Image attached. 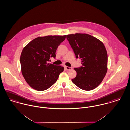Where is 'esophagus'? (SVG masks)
<instances>
[{"label": "esophagus", "mask_w": 130, "mask_h": 130, "mask_svg": "<svg viewBox=\"0 0 130 130\" xmlns=\"http://www.w3.org/2000/svg\"><path fill=\"white\" fill-rule=\"evenodd\" d=\"M64 68H65V69H66V70H67V71L71 70V69H72L71 67H68V66H64Z\"/></svg>", "instance_id": "esophagus-1"}]
</instances>
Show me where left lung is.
I'll return each mask as SVG.
<instances>
[{
  "label": "left lung",
  "instance_id": "obj_1",
  "mask_svg": "<svg viewBox=\"0 0 130 130\" xmlns=\"http://www.w3.org/2000/svg\"><path fill=\"white\" fill-rule=\"evenodd\" d=\"M67 39L76 58L80 59L83 64L74 68L77 75L72 82L83 90L94 89L102 82L107 71L108 56L103 43L87 34L67 35Z\"/></svg>",
  "mask_w": 130,
  "mask_h": 130
}]
</instances>
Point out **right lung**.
Returning <instances> with one entry per match:
<instances>
[{
  "label": "right lung",
  "instance_id": "add662e5",
  "mask_svg": "<svg viewBox=\"0 0 130 130\" xmlns=\"http://www.w3.org/2000/svg\"><path fill=\"white\" fill-rule=\"evenodd\" d=\"M66 37L64 36L39 37L24 47L20 56L21 72L26 82L33 89L44 91L56 83L64 68L47 63Z\"/></svg>",
  "mask_w": 130,
  "mask_h": 130
}]
</instances>
